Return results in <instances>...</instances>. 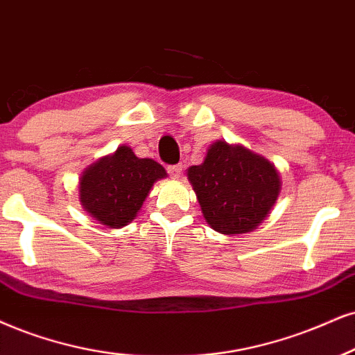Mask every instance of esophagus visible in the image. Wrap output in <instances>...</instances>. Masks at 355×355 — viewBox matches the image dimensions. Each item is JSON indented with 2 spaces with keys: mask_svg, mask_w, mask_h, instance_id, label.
Segmentation results:
<instances>
[{
  "mask_svg": "<svg viewBox=\"0 0 355 355\" xmlns=\"http://www.w3.org/2000/svg\"><path fill=\"white\" fill-rule=\"evenodd\" d=\"M168 173H169V176L173 178V179H179V178H181V174H182V166L181 164L169 166Z\"/></svg>",
  "mask_w": 355,
  "mask_h": 355,
  "instance_id": "1",
  "label": "esophagus"
}]
</instances>
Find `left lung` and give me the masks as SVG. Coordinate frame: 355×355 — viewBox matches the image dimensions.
<instances>
[{
  "mask_svg": "<svg viewBox=\"0 0 355 355\" xmlns=\"http://www.w3.org/2000/svg\"><path fill=\"white\" fill-rule=\"evenodd\" d=\"M187 179L205 222L224 235L255 230L282 191V178L271 161L222 139L209 146L202 164L187 169Z\"/></svg>",
  "mask_w": 355,
  "mask_h": 355,
  "instance_id": "8db88e82",
  "label": "left lung"
}]
</instances>
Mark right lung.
Here are the masks:
<instances>
[{
	"label": "right lung",
	"instance_id": "1",
	"mask_svg": "<svg viewBox=\"0 0 355 355\" xmlns=\"http://www.w3.org/2000/svg\"><path fill=\"white\" fill-rule=\"evenodd\" d=\"M168 178L159 163L138 157L130 146L92 163L78 178L82 209L108 229H121L138 216L157 179Z\"/></svg>",
	"mask_w": 355,
	"mask_h": 355
}]
</instances>
